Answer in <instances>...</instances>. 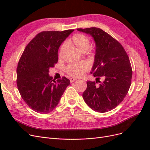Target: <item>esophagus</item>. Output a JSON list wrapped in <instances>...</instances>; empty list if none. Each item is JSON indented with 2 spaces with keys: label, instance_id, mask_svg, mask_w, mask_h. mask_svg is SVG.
<instances>
[{
  "label": "esophagus",
  "instance_id": "esophagus-1",
  "mask_svg": "<svg viewBox=\"0 0 150 150\" xmlns=\"http://www.w3.org/2000/svg\"><path fill=\"white\" fill-rule=\"evenodd\" d=\"M76 80H77V79L75 78H70L71 83H73V82H74L75 81H76Z\"/></svg>",
  "mask_w": 150,
  "mask_h": 150
}]
</instances>
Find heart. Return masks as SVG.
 I'll return each instance as SVG.
<instances>
[{
    "instance_id": "b5f03b06",
    "label": "heart",
    "mask_w": 150,
    "mask_h": 150,
    "mask_svg": "<svg viewBox=\"0 0 150 150\" xmlns=\"http://www.w3.org/2000/svg\"><path fill=\"white\" fill-rule=\"evenodd\" d=\"M89 39L84 34H76L72 38L67 40V42L61 44L59 50V57H62L65 50L67 47V44L74 45L81 52H86L90 46ZM90 68V66L88 62L83 61L78 63H70L65 67V71L67 74L73 77H79L83 75L84 72L88 71Z\"/></svg>"
}]
</instances>
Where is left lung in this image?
Listing matches in <instances>:
<instances>
[{"instance_id": "obj_1", "label": "left lung", "mask_w": 150, "mask_h": 150, "mask_svg": "<svg viewBox=\"0 0 150 150\" xmlns=\"http://www.w3.org/2000/svg\"><path fill=\"white\" fill-rule=\"evenodd\" d=\"M77 30L90 34L96 44L91 73L96 79V81H87L83 98L94 111H111L123 101L130 88L132 68L129 57L122 45L102 29L90 28ZM101 78L103 82L99 81Z\"/></svg>"}]
</instances>
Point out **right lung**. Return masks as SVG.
<instances>
[{"instance_id":"add662e5","label":"right lung","mask_w":150,"mask_h":150,"mask_svg":"<svg viewBox=\"0 0 150 150\" xmlns=\"http://www.w3.org/2000/svg\"><path fill=\"white\" fill-rule=\"evenodd\" d=\"M74 30L41 32L22 54L17 68V88L25 103L35 112L52 111L70 84L64 76L55 81L49 72L58 61L59 47Z\"/></svg>"}]
</instances>
